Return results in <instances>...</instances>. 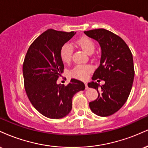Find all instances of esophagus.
Wrapping results in <instances>:
<instances>
[{"label": "esophagus", "instance_id": "esophagus-1", "mask_svg": "<svg viewBox=\"0 0 148 148\" xmlns=\"http://www.w3.org/2000/svg\"><path fill=\"white\" fill-rule=\"evenodd\" d=\"M85 86H86V89L88 90V84L86 82L85 83Z\"/></svg>", "mask_w": 148, "mask_h": 148}]
</instances>
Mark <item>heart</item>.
Returning <instances> with one entry per match:
<instances>
[{"instance_id": "heart-1", "label": "heart", "mask_w": 148, "mask_h": 148, "mask_svg": "<svg viewBox=\"0 0 148 148\" xmlns=\"http://www.w3.org/2000/svg\"><path fill=\"white\" fill-rule=\"evenodd\" d=\"M76 45L85 51L87 53L90 54L94 51L95 44L92 39L88 37H81L76 41ZM73 48L72 45L66 43L62 46L60 49V58L64 63H69L72 60ZM92 71V67L89 64H79L72 69L71 74L74 77L79 79L85 80L88 78V74Z\"/></svg>"}]
</instances>
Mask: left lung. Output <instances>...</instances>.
I'll list each match as a JSON object with an SVG mask.
<instances>
[{
	"label": "left lung",
	"mask_w": 148,
	"mask_h": 148,
	"mask_svg": "<svg viewBox=\"0 0 148 148\" xmlns=\"http://www.w3.org/2000/svg\"><path fill=\"white\" fill-rule=\"evenodd\" d=\"M84 33L96 40L101 49L100 64L92 79L105 81L102 86L94 81L88 84L98 92L97 99L90 102V108L99 116H109L120 109L130 94L134 78L132 53L123 39L109 30L99 28Z\"/></svg>",
	"instance_id": "left-lung-1"
}]
</instances>
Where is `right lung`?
<instances>
[{
	"mask_svg": "<svg viewBox=\"0 0 148 148\" xmlns=\"http://www.w3.org/2000/svg\"><path fill=\"white\" fill-rule=\"evenodd\" d=\"M75 33L46 30L30 45L25 56L23 74L25 92L36 110L49 118L66 116L72 110L73 97L85 89L84 83L75 79H71L66 86L56 83L64 72L60 49Z\"/></svg>",
	"mask_w": 148,
	"mask_h": 148,
	"instance_id": "1",
	"label": "right lung"
}]
</instances>
